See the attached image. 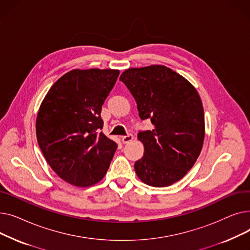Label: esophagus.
<instances>
[{
	"label": "esophagus",
	"instance_id": "34e87169",
	"mask_svg": "<svg viewBox=\"0 0 250 250\" xmlns=\"http://www.w3.org/2000/svg\"><path fill=\"white\" fill-rule=\"evenodd\" d=\"M133 139H134V137H133L132 135H127V136H124V137H122V141H123V143H124V144H127V143H129L130 141H133Z\"/></svg>",
	"mask_w": 250,
	"mask_h": 250
}]
</instances>
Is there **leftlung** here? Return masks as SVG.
I'll return each mask as SVG.
<instances>
[{
    "label": "left lung",
    "mask_w": 250,
    "mask_h": 250,
    "mask_svg": "<svg viewBox=\"0 0 250 250\" xmlns=\"http://www.w3.org/2000/svg\"><path fill=\"white\" fill-rule=\"evenodd\" d=\"M120 80L135 98L141 120L153 125L138 135L144 156L135 163L136 173L148 186H171L188 172L203 148L205 115L198 91L162 64L127 69Z\"/></svg>",
    "instance_id": "left-lung-1"
}]
</instances>
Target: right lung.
I'll return each instance as SVG.
<instances>
[{
	"mask_svg": "<svg viewBox=\"0 0 250 250\" xmlns=\"http://www.w3.org/2000/svg\"><path fill=\"white\" fill-rule=\"evenodd\" d=\"M118 75L112 69L72 70L51 86L39 107V148L51 169L75 187L99 182L117 148L100 133V113Z\"/></svg>",
	"mask_w": 250,
	"mask_h": 250,
	"instance_id": "obj_1",
	"label": "right lung"
}]
</instances>
